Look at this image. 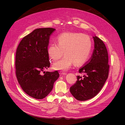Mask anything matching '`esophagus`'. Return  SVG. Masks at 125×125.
Returning <instances> with one entry per match:
<instances>
[{
    "label": "esophagus",
    "instance_id": "34e87169",
    "mask_svg": "<svg viewBox=\"0 0 125 125\" xmlns=\"http://www.w3.org/2000/svg\"><path fill=\"white\" fill-rule=\"evenodd\" d=\"M60 74H61V75H66L67 73L64 72H62V71H61V72H60Z\"/></svg>",
    "mask_w": 125,
    "mask_h": 125
}]
</instances>
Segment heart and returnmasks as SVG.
Returning <instances> with one entry per match:
<instances>
[{"instance_id": "b5f03b06", "label": "heart", "mask_w": 125, "mask_h": 125, "mask_svg": "<svg viewBox=\"0 0 125 125\" xmlns=\"http://www.w3.org/2000/svg\"><path fill=\"white\" fill-rule=\"evenodd\" d=\"M57 44H50L47 49L49 57L53 61H60L53 65L55 70L67 71L74 62L80 65L85 62L90 55L92 42L87 35L79 32H65L58 37Z\"/></svg>"}]
</instances>
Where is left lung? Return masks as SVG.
<instances>
[{"label":"left lung","instance_id":"8db88e82","mask_svg":"<svg viewBox=\"0 0 125 125\" xmlns=\"http://www.w3.org/2000/svg\"><path fill=\"white\" fill-rule=\"evenodd\" d=\"M94 49L91 58L81 67L76 83L70 87V92L79 101L91 99L100 91L108 77L109 65L108 52L103 41L95 36Z\"/></svg>","mask_w":125,"mask_h":125}]
</instances>
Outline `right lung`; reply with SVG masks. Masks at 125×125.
Returning a JSON list of instances; mask_svg holds the SVG:
<instances>
[{
    "mask_svg": "<svg viewBox=\"0 0 125 125\" xmlns=\"http://www.w3.org/2000/svg\"><path fill=\"white\" fill-rule=\"evenodd\" d=\"M52 28L33 30L24 37L17 47L15 57L16 75L23 91L38 99L45 97L59 78L57 71L42 72L50 66L47 49Z\"/></svg>",
    "mask_w": 125,
    "mask_h": 125,
    "instance_id": "1",
    "label": "right lung"
}]
</instances>
